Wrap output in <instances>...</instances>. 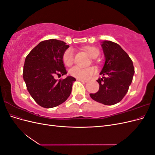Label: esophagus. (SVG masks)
I'll return each instance as SVG.
<instances>
[{"label":"esophagus","mask_w":155,"mask_h":155,"mask_svg":"<svg viewBox=\"0 0 155 155\" xmlns=\"http://www.w3.org/2000/svg\"><path fill=\"white\" fill-rule=\"evenodd\" d=\"M77 80L79 81H81L83 83H87V81H85V80H83V79H77Z\"/></svg>","instance_id":"34e87169"}]
</instances>
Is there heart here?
I'll use <instances>...</instances> for the list:
<instances>
[{
	"instance_id": "1",
	"label": "heart",
	"mask_w": 155,
	"mask_h": 155,
	"mask_svg": "<svg viewBox=\"0 0 155 155\" xmlns=\"http://www.w3.org/2000/svg\"><path fill=\"white\" fill-rule=\"evenodd\" d=\"M83 50L86 51L92 58H97L100 54V51L94 46H85ZM74 50L72 48H69L64 51L63 55V61L67 66H70L74 63ZM95 68L93 67L82 68L78 66H75L69 70V73L72 76L78 79L86 80L90 78L95 73Z\"/></svg>"
}]
</instances>
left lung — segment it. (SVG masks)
Returning a JSON list of instances; mask_svg holds the SVG:
<instances>
[{"instance_id":"8db88e82","label":"left lung","mask_w":155,"mask_h":155,"mask_svg":"<svg viewBox=\"0 0 155 155\" xmlns=\"http://www.w3.org/2000/svg\"><path fill=\"white\" fill-rule=\"evenodd\" d=\"M101 43L105 63L100 74L106 77L97 79L99 91L90 96L97 102L112 105L120 102L127 92L134 68L132 60L119 45L110 41Z\"/></svg>"}]
</instances>
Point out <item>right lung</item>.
Returning a JSON list of instances; mask_svg holds the SVG:
<instances>
[{"label":"right lung","instance_id":"add662e5","mask_svg":"<svg viewBox=\"0 0 155 155\" xmlns=\"http://www.w3.org/2000/svg\"><path fill=\"white\" fill-rule=\"evenodd\" d=\"M69 45L64 41L49 39L41 41L26 56L23 68V79L27 90L37 104L52 108L63 104L72 91V76L55 79V75L67 74L63 61L64 51Z\"/></svg>","mask_w":155,"mask_h":155}]
</instances>
